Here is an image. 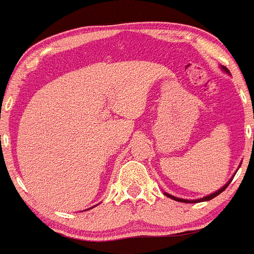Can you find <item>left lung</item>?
<instances>
[{"label":"left lung","instance_id":"obj_1","mask_svg":"<svg viewBox=\"0 0 254 254\" xmlns=\"http://www.w3.org/2000/svg\"><path fill=\"white\" fill-rule=\"evenodd\" d=\"M223 68H224V67H223ZM224 70H226V68H224ZM226 71H227V70H226ZM231 182H232V181H229V183H231ZM229 183H227L226 186L223 187V188H220L219 190H218V191H215V193L210 194V195H207V196H204V198L195 199V200H187V199L177 198V196H174V195H170V194H168V193H165V195H167V196H169V198H172V199H174V200H178V202H183V203H199V202H205V200H210V199L215 198V196H217V195H219V194L222 193V191H224V190H226V188H227V187L229 186Z\"/></svg>","mask_w":254,"mask_h":254}]
</instances>
